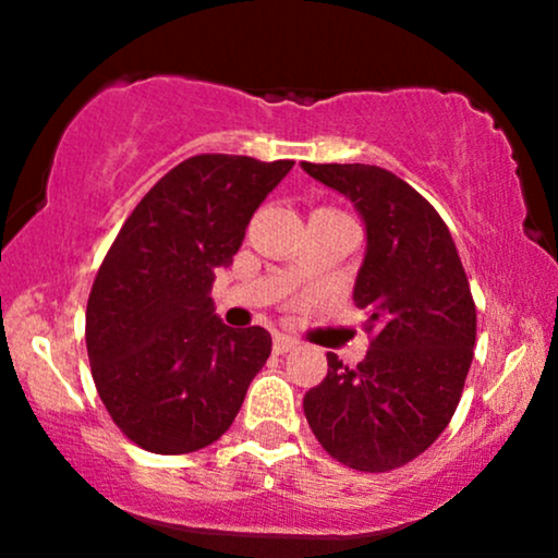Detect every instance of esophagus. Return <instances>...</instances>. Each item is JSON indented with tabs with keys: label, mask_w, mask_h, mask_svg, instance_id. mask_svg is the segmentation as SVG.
Instances as JSON below:
<instances>
[{
	"label": "esophagus",
	"mask_w": 558,
	"mask_h": 558,
	"mask_svg": "<svg viewBox=\"0 0 558 558\" xmlns=\"http://www.w3.org/2000/svg\"><path fill=\"white\" fill-rule=\"evenodd\" d=\"M291 349H296V341H293V338L275 336V341H272L275 354H288V351H291Z\"/></svg>",
	"instance_id": "34e87169"
}]
</instances>
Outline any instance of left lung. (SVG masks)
<instances>
[{"label":"left lung","instance_id":"1","mask_svg":"<svg viewBox=\"0 0 558 558\" xmlns=\"http://www.w3.org/2000/svg\"><path fill=\"white\" fill-rule=\"evenodd\" d=\"M304 170L349 196L367 226L354 304L369 332L356 367L328 354L304 414L336 462L390 472L427 451L457 412L475 356V299L444 217L407 181L375 165Z\"/></svg>","mask_w":558,"mask_h":558}]
</instances>
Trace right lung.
<instances>
[{
  "label": "right lung",
  "instance_id": "obj_1",
  "mask_svg": "<svg viewBox=\"0 0 558 558\" xmlns=\"http://www.w3.org/2000/svg\"><path fill=\"white\" fill-rule=\"evenodd\" d=\"M291 168L239 155L183 159L128 215L101 262L86 306L88 362L112 422L144 451L215 444L265 367L270 332L222 325L209 291Z\"/></svg>",
  "mask_w": 558,
  "mask_h": 558
}]
</instances>
